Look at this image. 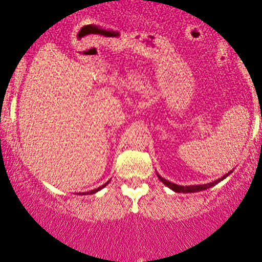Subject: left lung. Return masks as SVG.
I'll return each mask as SVG.
<instances>
[{
  "instance_id": "1",
  "label": "left lung",
  "mask_w": 262,
  "mask_h": 262,
  "mask_svg": "<svg viewBox=\"0 0 262 262\" xmlns=\"http://www.w3.org/2000/svg\"><path fill=\"white\" fill-rule=\"evenodd\" d=\"M232 173V170H230V172L227 173V174L222 176L221 178H219V180L213 181V182H210V183H205V184H193V186H180V184H176V183H172V182L164 180L162 176H159L158 173H157V176H158L159 181L162 182V183H164L168 188H170L172 191L174 192H178V193H194V192H201V191H205V189H208L211 188V187L216 186L217 183H220L221 181H224L226 177H228V176Z\"/></svg>"
}]
</instances>
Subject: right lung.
<instances>
[{"label":"right lung","mask_w":262,"mask_h":262,"mask_svg":"<svg viewBox=\"0 0 262 262\" xmlns=\"http://www.w3.org/2000/svg\"><path fill=\"white\" fill-rule=\"evenodd\" d=\"M108 183H109V181L106 182L105 184H103V186H100V187H98V188L93 189V191H89V192H82V193H80V194H93V193H96V192H98V191H100V189H103L104 187H105L106 184H108Z\"/></svg>","instance_id":"1"}]
</instances>
